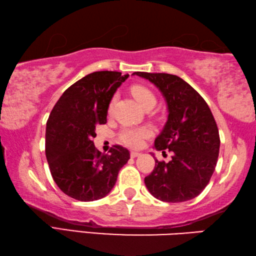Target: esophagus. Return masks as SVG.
Masks as SVG:
<instances>
[{
    "instance_id": "obj_1",
    "label": "esophagus",
    "mask_w": 256,
    "mask_h": 256,
    "mask_svg": "<svg viewBox=\"0 0 256 256\" xmlns=\"http://www.w3.org/2000/svg\"><path fill=\"white\" fill-rule=\"evenodd\" d=\"M140 153H138V152H130V156L132 158H137V156H140Z\"/></svg>"
}]
</instances>
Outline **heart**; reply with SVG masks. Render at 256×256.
Masks as SVG:
<instances>
[{
  "label": "heart",
  "mask_w": 256,
  "mask_h": 256,
  "mask_svg": "<svg viewBox=\"0 0 256 256\" xmlns=\"http://www.w3.org/2000/svg\"><path fill=\"white\" fill-rule=\"evenodd\" d=\"M132 93L134 98H136L142 109H146L148 106H154L156 104V98L154 93L150 91V88L145 86H140V85H137V86H134L132 88ZM114 106V98H112L110 104H109V112L112 111ZM152 135V130L148 127H140V128H132V127H127L124 128L122 130L119 134L120 140L126 144L127 146L130 147H140L144 140L148 138Z\"/></svg>",
  "instance_id": "obj_1"
}]
</instances>
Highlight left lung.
<instances>
[{
	"mask_svg": "<svg viewBox=\"0 0 256 256\" xmlns=\"http://www.w3.org/2000/svg\"><path fill=\"white\" fill-rule=\"evenodd\" d=\"M134 75L148 80L162 92L168 111L155 148L172 152V160L168 163L155 160L153 172L145 178L147 189L165 202L194 199L207 186L217 165L220 138L212 111L204 98L176 75L146 72Z\"/></svg>",
	"mask_w": 256,
	"mask_h": 256,
	"instance_id": "1",
	"label": "left lung"
}]
</instances>
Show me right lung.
Segmentation results:
<instances>
[{
  "instance_id": "right-lung-1",
  "label": "right lung",
  "mask_w": 256,
  "mask_h": 256,
  "mask_svg": "<svg viewBox=\"0 0 256 256\" xmlns=\"http://www.w3.org/2000/svg\"><path fill=\"white\" fill-rule=\"evenodd\" d=\"M128 76L111 70L84 76L62 93L49 114L47 162L54 181L70 198L93 201L106 196L130 158L129 150L120 145L102 154L92 140L96 126L106 122L114 92Z\"/></svg>"
}]
</instances>
